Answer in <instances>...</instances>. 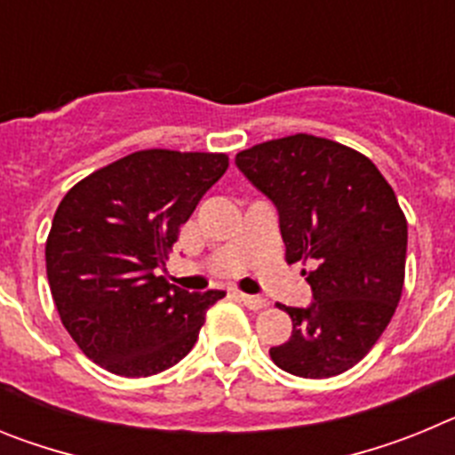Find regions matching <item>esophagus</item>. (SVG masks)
I'll return each instance as SVG.
<instances>
[{
    "label": "esophagus",
    "mask_w": 455,
    "mask_h": 455,
    "mask_svg": "<svg viewBox=\"0 0 455 455\" xmlns=\"http://www.w3.org/2000/svg\"><path fill=\"white\" fill-rule=\"evenodd\" d=\"M239 300L246 305L248 309H264L268 305L267 299H262V296H252V293H239Z\"/></svg>",
    "instance_id": "1"
}]
</instances>
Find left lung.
<instances>
[{
  "label": "left lung",
  "mask_w": 455,
  "mask_h": 455,
  "mask_svg": "<svg viewBox=\"0 0 455 455\" xmlns=\"http://www.w3.org/2000/svg\"><path fill=\"white\" fill-rule=\"evenodd\" d=\"M277 209L287 262L312 287L307 307H287L293 331L271 360L300 378L344 373L371 351L399 305L408 223L371 159L335 140L293 134L235 159Z\"/></svg>",
  "instance_id": "1"
}]
</instances>
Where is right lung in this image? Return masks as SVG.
<instances>
[{"label": "right lung", "instance_id": "obj_1", "mask_svg": "<svg viewBox=\"0 0 455 455\" xmlns=\"http://www.w3.org/2000/svg\"><path fill=\"white\" fill-rule=\"evenodd\" d=\"M225 171L228 155L140 150L66 193L47 236V280L66 331L92 363L146 378L191 351L225 291L191 293L156 268Z\"/></svg>", "mask_w": 455, "mask_h": 455}]
</instances>
